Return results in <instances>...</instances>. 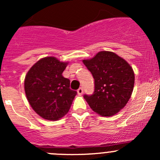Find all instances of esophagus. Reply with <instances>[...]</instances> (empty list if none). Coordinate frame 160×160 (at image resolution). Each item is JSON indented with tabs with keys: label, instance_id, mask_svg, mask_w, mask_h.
<instances>
[{
	"label": "esophagus",
	"instance_id": "34e87169",
	"mask_svg": "<svg viewBox=\"0 0 160 160\" xmlns=\"http://www.w3.org/2000/svg\"><path fill=\"white\" fill-rule=\"evenodd\" d=\"M77 92H78V95H82V94L83 93V89L82 87L79 88V89H78Z\"/></svg>",
	"mask_w": 160,
	"mask_h": 160
}]
</instances>
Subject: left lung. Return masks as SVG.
<instances>
[{"label": "left lung", "instance_id": "obj_1", "mask_svg": "<svg viewBox=\"0 0 160 160\" xmlns=\"http://www.w3.org/2000/svg\"><path fill=\"white\" fill-rule=\"evenodd\" d=\"M83 63L94 78V92L85 94L89 107L102 116H112L126 106L134 86V73L130 65L115 53L99 52Z\"/></svg>", "mask_w": 160, "mask_h": 160}]
</instances>
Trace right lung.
<instances>
[{
  "mask_svg": "<svg viewBox=\"0 0 160 160\" xmlns=\"http://www.w3.org/2000/svg\"><path fill=\"white\" fill-rule=\"evenodd\" d=\"M68 63L56 57L41 59L29 70L24 81L26 96L33 111L47 120H58L69 111L77 92L62 75Z\"/></svg>",
  "mask_w": 160,
  "mask_h": 160,
  "instance_id": "obj_1",
  "label": "right lung"
}]
</instances>
